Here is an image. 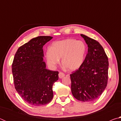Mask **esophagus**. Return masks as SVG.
Returning a JSON list of instances; mask_svg holds the SVG:
<instances>
[{
  "instance_id": "1",
  "label": "esophagus",
  "mask_w": 121,
  "mask_h": 121,
  "mask_svg": "<svg viewBox=\"0 0 121 121\" xmlns=\"http://www.w3.org/2000/svg\"><path fill=\"white\" fill-rule=\"evenodd\" d=\"M65 76V73H63L62 72H60L59 73V77L60 78H62L63 77H64Z\"/></svg>"
}]
</instances>
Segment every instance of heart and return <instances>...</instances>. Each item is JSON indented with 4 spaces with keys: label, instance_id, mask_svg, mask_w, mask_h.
I'll use <instances>...</instances> for the list:
<instances>
[{
    "label": "heart",
    "instance_id": "1",
    "mask_svg": "<svg viewBox=\"0 0 121 121\" xmlns=\"http://www.w3.org/2000/svg\"><path fill=\"white\" fill-rule=\"evenodd\" d=\"M86 45L82 41L66 39L55 42L46 52L48 65L54 67L61 58V63L68 70H77L83 63L86 53Z\"/></svg>",
    "mask_w": 121,
    "mask_h": 121
}]
</instances>
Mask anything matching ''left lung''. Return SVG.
<instances>
[{
	"label": "left lung",
	"instance_id": "1",
	"mask_svg": "<svg viewBox=\"0 0 121 121\" xmlns=\"http://www.w3.org/2000/svg\"><path fill=\"white\" fill-rule=\"evenodd\" d=\"M81 36L87 45V54L82 65L70 75L71 90L76 99L89 102L99 98L107 86L109 62L99 42L84 35Z\"/></svg>",
	"mask_w": 121,
	"mask_h": 121
}]
</instances>
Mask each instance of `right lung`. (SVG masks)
<instances>
[{"label": "right lung", "instance_id": "1", "mask_svg": "<svg viewBox=\"0 0 121 121\" xmlns=\"http://www.w3.org/2000/svg\"><path fill=\"white\" fill-rule=\"evenodd\" d=\"M52 38L38 36L32 38L20 46L14 56L12 66L14 86L30 105H46L53 98V85L58 80L59 72L46 68L43 49Z\"/></svg>", "mask_w": 121, "mask_h": 121}]
</instances>
